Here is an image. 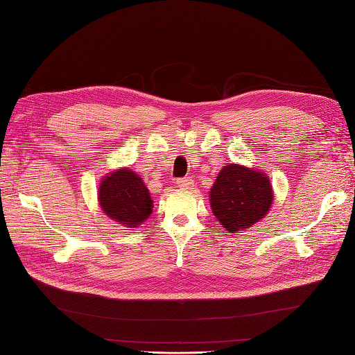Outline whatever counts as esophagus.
<instances>
[{"instance_id":"34e87169","label":"esophagus","mask_w":355,"mask_h":355,"mask_svg":"<svg viewBox=\"0 0 355 355\" xmlns=\"http://www.w3.org/2000/svg\"><path fill=\"white\" fill-rule=\"evenodd\" d=\"M177 186L180 187V189H193V178L192 177H184V178H180L177 182Z\"/></svg>"}]
</instances>
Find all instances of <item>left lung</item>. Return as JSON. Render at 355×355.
I'll use <instances>...</instances> for the list:
<instances>
[{
    "instance_id": "obj_1",
    "label": "left lung",
    "mask_w": 355,
    "mask_h": 355,
    "mask_svg": "<svg viewBox=\"0 0 355 355\" xmlns=\"http://www.w3.org/2000/svg\"><path fill=\"white\" fill-rule=\"evenodd\" d=\"M209 193L214 215L229 233L261 221L273 202V187L266 173L238 163L224 166Z\"/></svg>"
}]
</instances>
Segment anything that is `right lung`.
<instances>
[{
    "instance_id": "obj_1",
    "label": "right lung",
    "mask_w": 355,
    "mask_h": 355,
    "mask_svg": "<svg viewBox=\"0 0 355 355\" xmlns=\"http://www.w3.org/2000/svg\"><path fill=\"white\" fill-rule=\"evenodd\" d=\"M99 205L111 220L134 229L153 214L154 201L137 173L123 168L102 178Z\"/></svg>"
}]
</instances>
